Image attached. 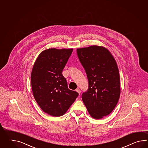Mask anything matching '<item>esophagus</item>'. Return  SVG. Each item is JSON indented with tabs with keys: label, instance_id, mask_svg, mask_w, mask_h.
Segmentation results:
<instances>
[{
	"label": "esophagus",
	"instance_id": "esophagus-1",
	"mask_svg": "<svg viewBox=\"0 0 148 148\" xmlns=\"http://www.w3.org/2000/svg\"><path fill=\"white\" fill-rule=\"evenodd\" d=\"M75 91H77L78 93L79 94H80V89H79V88H77L76 89H75Z\"/></svg>",
	"mask_w": 148,
	"mask_h": 148
}]
</instances>
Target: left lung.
I'll return each instance as SVG.
<instances>
[{
    "instance_id": "8db88e82",
    "label": "left lung",
    "mask_w": 148,
    "mask_h": 148,
    "mask_svg": "<svg viewBox=\"0 0 148 148\" xmlns=\"http://www.w3.org/2000/svg\"><path fill=\"white\" fill-rule=\"evenodd\" d=\"M77 52L89 84L82 99L90 116L101 119L113 110L120 98V74L116 61L103 47L80 48Z\"/></svg>"
}]
</instances>
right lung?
<instances>
[{"label": "right lung", "instance_id": "1", "mask_svg": "<svg viewBox=\"0 0 148 148\" xmlns=\"http://www.w3.org/2000/svg\"><path fill=\"white\" fill-rule=\"evenodd\" d=\"M73 49L51 48L43 51L35 62L31 85L35 101L45 113L61 116L66 113L78 96L68 88L62 73Z\"/></svg>", "mask_w": 148, "mask_h": 148}]
</instances>
